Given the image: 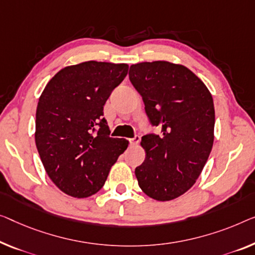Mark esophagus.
<instances>
[{
	"label": "esophagus",
	"mask_w": 255,
	"mask_h": 255,
	"mask_svg": "<svg viewBox=\"0 0 255 255\" xmlns=\"http://www.w3.org/2000/svg\"><path fill=\"white\" fill-rule=\"evenodd\" d=\"M139 139H140L139 136H138V135H135L134 137L129 139V143H130V145H136V144H137V143L139 142Z\"/></svg>",
	"instance_id": "34e87169"
}]
</instances>
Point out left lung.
I'll return each mask as SVG.
<instances>
[{
    "instance_id": "1",
    "label": "left lung",
    "mask_w": 255,
    "mask_h": 255,
    "mask_svg": "<svg viewBox=\"0 0 255 255\" xmlns=\"http://www.w3.org/2000/svg\"><path fill=\"white\" fill-rule=\"evenodd\" d=\"M129 80L142 96L152 126L140 145L145 160L136 167L139 188L159 201L175 199L196 183L214 142L215 111L204 82L183 65L165 60L129 68Z\"/></svg>"
}]
</instances>
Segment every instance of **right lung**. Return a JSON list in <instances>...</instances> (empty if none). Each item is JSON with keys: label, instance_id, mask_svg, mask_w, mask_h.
I'll use <instances>...</instances> for the list:
<instances>
[{"label": "right lung", "instance_id": "1", "mask_svg": "<svg viewBox=\"0 0 255 255\" xmlns=\"http://www.w3.org/2000/svg\"><path fill=\"white\" fill-rule=\"evenodd\" d=\"M127 73V64L89 60L64 67L41 94L36 147L48 176L68 196L100 191L127 149L128 140L110 137L103 118L106 101Z\"/></svg>", "mask_w": 255, "mask_h": 255}]
</instances>
